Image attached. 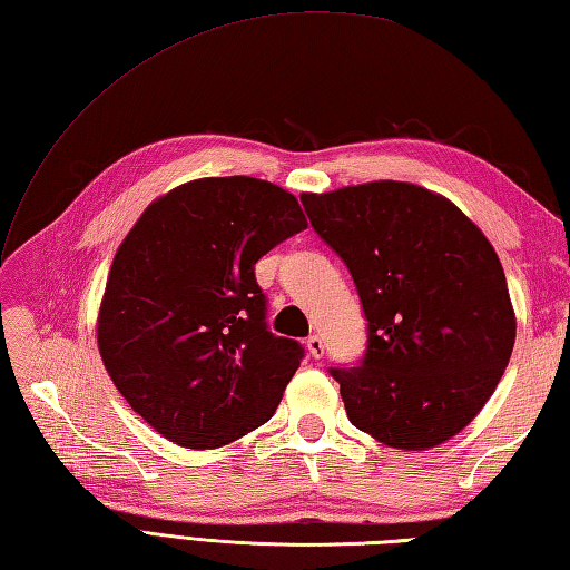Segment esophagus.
Wrapping results in <instances>:
<instances>
[{"label": "esophagus", "instance_id": "34e87169", "mask_svg": "<svg viewBox=\"0 0 570 570\" xmlns=\"http://www.w3.org/2000/svg\"><path fill=\"white\" fill-rule=\"evenodd\" d=\"M306 347H308V353H311V357H316V360H321L323 355H325V345H323V337L321 335H311L308 341H306Z\"/></svg>", "mask_w": 570, "mask_h": 570}]
</instances>
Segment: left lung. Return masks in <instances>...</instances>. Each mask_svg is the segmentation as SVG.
I'll list each match as a JSON object with an SVG mask.
<instances>
[{"mask_svg":"<svg viewBox=\"0 0 570 570\" xmlns=\"http://www.w3.org/2000/svg\"><path fill=\"white\" fill-rule=\"evenodd\" d=\"M301 203L345 262L367 321L360 365L331 367L350 423L404 451L463 431L500 384L517 333L488 237L451 200L402 180Z\"/></svg>","mask_w":570,"mask_h":570,"instance_id":"left-lung-1","label":"left lung"}]
</instances>
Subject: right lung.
Segmentation results:
<instances>
[{
    "label": "right lung",
    "instance_id": "right-lung-1",
    "mask_svg": "<svg viewBox=\"0 0 570 570\" xmlns=\"http://www.w3.org/2000/svg\"><path fill=\"white\" fill-rule=\"evenodd\" d=\"M301 229L292 193L249 176L190 180L129 229L98 345L119 394L164 439L205 451L274 416L304 347L269 331L254 264Z\"/></svg>",
    "mask_w": 570,
    "mask_h": 570
}]
</instances>
